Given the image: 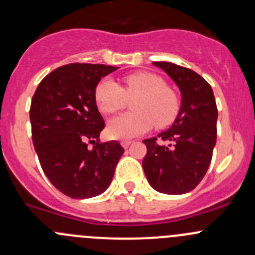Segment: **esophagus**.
Instances as JSON below:
<instances>
[{"label": "esophagus", "mask_w": 255, "mask_h": 255, "mask_svg": "<svg viewBox=\"0 0 255 255\" xmlns=\"http://www.w3.org/2000/svg\"><path fill=\"white\" fill-rule=\"evenodd\" d=\"M130 143H132V140H122V142H121L123 148H128V146L130 145Z\"/></svg>", "instance_id": "1"}]
</instances>
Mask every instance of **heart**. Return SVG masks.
Instances as JSON below:
<instances>
[{
	"label": "heart",
	"instance_id": "heart-1",
	"mask_svg": "<svg viewBox=\"0 0 255 255\" xmlns=\"http://www.w3.org/2000/svg\"><path fill=\"white\" fill-rule=\"evenodd\" d=\"M125 87L111 78H105L95 89L100 111L112 115L134 100L132 113L110 121L107 132L115 139H130L148 132L153 125L166 127L174 122L180 105L177 95L166 86L163 78L151 73H135L123 79Z\"/></svg>",
	"mask_w": 255,
	"mask_h": 255
}]
</instances>
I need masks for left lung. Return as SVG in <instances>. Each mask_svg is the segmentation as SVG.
<instances>
[{"label":"left lung","instance_id":"obj_1","mask_svg":"<svg viewBox=\"0 0 255 255\" xmlns=\"http://www.w3.org/2000/svg\"><path fill=\"white\" fill-rule=\"evenodd\" d=\"M153 64L177 85L181 106L169 129L143 140L144 173L161 194H186L200 184L211 164L217 138L216 100L210 84L191 69L168 61Z\"/></svg>","mask_w":255,"mask_h":255}]
</instances>
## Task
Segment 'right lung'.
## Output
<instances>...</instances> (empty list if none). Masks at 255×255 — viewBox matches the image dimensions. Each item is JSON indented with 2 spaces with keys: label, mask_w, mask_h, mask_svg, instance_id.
<instances>
[{
  "label": "right lung",
  "mask_w": 255,
  "mask_h": 255,
  "mask_svg": "<svg viewBox=\"0 0 255 255\" xmlns=\"http://www.w3.org/2000/svg\"><path fill=\"white\" fill-rule=\"evenodd\" d=\"M117 69L104 64L60 66L33 95L29 118L39 163L51 184L71 199L106 191L125 151L117 140L99 142L105 122L95 99L100 80Z\"/></svg>",
  "instance_id": "add662e5"
}]
</instances>
